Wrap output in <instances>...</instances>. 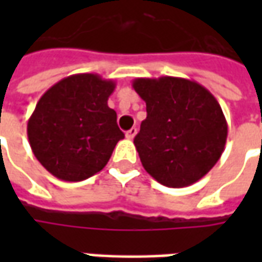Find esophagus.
I'll return each mask as SVG.
<instances>
[{
	"label": "esophagus",
	"instance_id": "34e87169",
	"mask_svg": "<svg viewBox=\"0 0 262 262\" xmlns=\"http://www.w3.org/2000/svg\"><path fill=\"white\" fill-rule=\"evenodd\" d=\"M136 133H137V129L136 127H132L130 130H127L126 132V137H127V139H133V137L136 136Z\"/></svg>",
	"mask_w": 262,
	"mask_h": 262
}]
</instances>
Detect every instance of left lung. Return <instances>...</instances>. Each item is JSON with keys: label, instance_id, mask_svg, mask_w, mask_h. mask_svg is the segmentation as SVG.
Instances as JSON below:
<instances>
[{"label": "left lung", "instance_id": "obj_1", "mask_svg": "<svg viewBox=\"0 0 262 262\" xmlns=\"http://www.w3.org/2000/svg\"><path fill=\"white\" fill-rule=\"evenodd\" d=\"M147 118L135 137L144 170L170 188L192 185L223 153L227 122L217 99L196 81L180 77L135 78Z\"/></svg>", "mask_w": 262, "mask_h": 262}]
</instances>
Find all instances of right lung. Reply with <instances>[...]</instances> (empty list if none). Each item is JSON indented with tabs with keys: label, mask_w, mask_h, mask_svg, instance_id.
<instances>
[{
	"label": "right lung",
	"mask_w": 262,
	"mask_h": 262,
	"mask_svg": "<svg viewBox=\"0 0 262 262\" xmlns=\"http://www.w3.org/2000/svg\"><path fill=\"white\" fill-rule=\"evenodd\" d=\"M116 82L92 73L66 77L43 94L28 120L37 161L59 180L82 181L106 165L125 135L108 98Z\"/></svg>",
	"instance_id": "right-lung-1"
}]
</instances>
